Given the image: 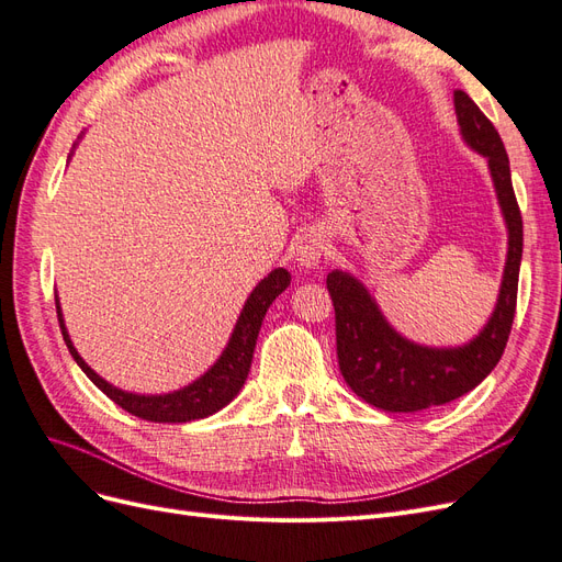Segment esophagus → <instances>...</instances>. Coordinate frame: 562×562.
I'll use <instances>...</instances> for the list:
<instances>
[{"mask_svg":"<svg viewBox=\"0 0 562 562\" xmlns=\"http://www.w3.org/2000/svg\"><path fill=\"white\" fill-rule=\"evenodd\" d=\"M293 252H295V260L302 269H316L323 260V255H326V244H323L321 234L302 232L295 236Z\"/></svg>","mask_w":562,"mask_h":562,"instance_id":"obj_1","label":"esophagus"}]
</instances>
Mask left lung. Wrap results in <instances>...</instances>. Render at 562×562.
<instances>
[{
    "label": "left lung",
    "instance_id": "1",
    "mask_svg": "<svg viewBox=\"0 0 562 562\" xmlns=\"http://www.w3.org/2000/svg\"><path fill=\"white\" fill-rule=\"evenodd\" d=\"M454 112L467 145L487 157L508 229V252L497 307L469 345L431 349L411 342L389 326L375 300L347 271H330L326 285L335 307L337 361L356 396L389 413H415L443 405L479 386L499 363L514 326L522 217L512 168L497 128L464 91H454Z\"/></svg>",
    "mask_w": 562,
    "mask_h": 562
}]
</instances>
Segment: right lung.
<instances>
[{
	"mask_svg": "<svg viewBox=\"0 0 562 562\" xmlns=\"http://www.w3.org/2000/svg\"><path fill=\"white\" fill-rule=\"evenodd\" d=\"M288 285H291V274H288L285 269H274L269 277H265L258 285H255V291L250 293V297L244 304V312H241L239 321H236L234 333L229 337V345L225 347L217 363L206 372V375L199 378L190 386L173 391V394H164V396L128 394V391L116 389V386L108 384L100 375H95V372L87 363H83V359L72 347V339L65 330L58 297H56V312H58L63 339H65L67 349H70L72 359L108 398H112L119 407H124L126 413L140 417V419L180 424V422L203 419L217 411H223V407L229 401H234L236 394H239L246 378H248L252 351H255V339H258L262 318L269 310V304L274 302Z\"/></svg>",
	"mask_w": 562,
	"mask_h": 562,
	"instance_id": "1",
	"label": "right lung"
}]
</instances>
